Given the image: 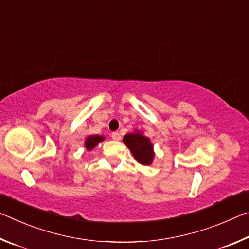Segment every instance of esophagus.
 Listing matches in <instances>:
<instances>
[{
  "label": "esophagus",
  "mask_w": 249,
  "mask_h": 249,
  "mask_svg": "<svg viewBox=\"0 0 249 249\" xmlns=\"http://www.w3.org/2000/svg\"><path fill=\"white\" fill-rule=\"evenodd\" d=\"M111 138H112V140L119 141L120 139H121V136H120L119 132H112V133H111Z\"/></svg>",
  "instance_id": "34e87169"
}]
</instances>
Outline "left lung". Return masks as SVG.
Segmentation results:
<instances>
[{
  "instance_id": "1",
  "label": "left lung",
  "mask_w": 249,
  "mask_h": 249,
  "mask_svg": "<svg viewBox=\"0 0 249 249\" xmlns=\"http://www.w3.org/2000/svg\"><path fill=\"white\" fill-rule=\"evenodd\" d=\"M124 143L127 145L132 155L139 163L142 165H151L154 159L153 144L150 139L143 136V133L138 131L128 133L124 137Z\"/></svg>"
}]
</instances>
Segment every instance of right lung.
<instances>
[{
    "label": "right lung",
    "mask_w": 249,
    "mask_h": 249,
    "mask_svg": "<svg viewBox=\"0 0 249 249\" xmlns=\"http://www.w3.org/2000/svg\"><path fill=\"white\" fill-rule=\"evenodd\" d=\"M104 137L103 136H98V134H95V136H89L86 138L85 140V147L87 151H91L94 147L100 143L102 141H104Z\"/></svg>",
    "instance_id": "add662e5"
}]
</instances>
